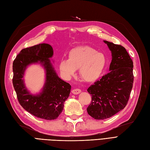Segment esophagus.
Listing matches in <instances>:
<instances>
[{
  "label": "esophagus",
  "instance_id": "obj_1",
  "mask_svg": "<svg viewBox=\"0 0 150 150\" xmlns=\"http://www.w3.org/2000/svg\"><path fill=\"white\" fill-rule=\"evenodd\" d=\"M71 92L73 93L74 95H77V94H79L81 92V90L79 89V88H75V89L72 90Z\"/></svg>",
  "mask_w": 150,
  "mask_h": 150
}]
</instances>
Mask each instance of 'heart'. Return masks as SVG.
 I'll list each match as a JSON object with an SVG mask.
<instances>
[{
  "label": "heart",
  "mask_w": 150,
  "mask_h": 150,
  "mask_svg": "<svg viewBox=\"0 0 150 150\" xmlns=\"http://www.w3.org/2000/svg\"><path fill=\"white\" fill-rule=\"evenodd\" d=\"M105 56L90 47H76L70 50L68 60L59 63V69L67 79L73 76L80 69L81 78L86 82H93L99 79L106 65Z\"/></svg>",
  "instance_id": "obj_1"
}]
</instances>
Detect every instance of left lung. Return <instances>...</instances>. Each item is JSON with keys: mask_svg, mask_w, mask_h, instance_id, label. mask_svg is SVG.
Masks as SVG:
<instances>
[{"mask_svg": "<svg viewBox=\"0 0 150 150\" xmlns=\"http://www.w3.org/2000/svg\"><path fill=\"white\" fill-rule=\"evenodd\" d=\"M104 42L112 52L110 72L87 89L91 101L86 110L95 120L112 117L126 107L134 80L133 63L126 49L112 42Z\"/></svg>", "mask_w": 150, "mask_h": 150, "instance_id": "left-lung-1", "label": "left lung"}]
</instances>
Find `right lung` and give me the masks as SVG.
<instances>
[{"label":"right lung","mask_w":150,"mask_h":150,"mask_svg":"<svg viewBox=\"0 0 150 150\" xmlns=\"http://www.w3.org/2000/svg\"><path fill=\"white\" fill-rule=\"evenodd\" d=\"M53 54L51 45L41 43L22 49L13 62L12 83L19 103L28 113L47 120L57 118L62 112L71 90V85L56 74L49 59ZM35 62H40L46 73L42 92L36 96L29 93L22 79L26 67Z\"/></svg>","instance_id":"1"}]
</instances>
